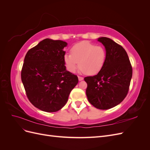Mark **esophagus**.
Returning <instances> with one entry per match:
<instances>
[{
    "label": "esophagus",
    "instance_id": "esophagus-1",
    "mask_svg": "<svg viewBox=\"0 0 150 150\" xmlns=\"http://www.w3.org/2000/svg\"><path fill=\"white\" fill-rule=\"evenodd\" d=\"M78 79H79V81H83V77L78 76Z\"/></svg>",
    "mask_w": 150,
    "mask_h": 150
}]
</instances>
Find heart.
<instances>
[{"mask_svg": "<svg viewBox=\"0 0 150 150\" xmlns=\"http://www.w3.org/2000/svg\"><path fill=\"white\" fill-rule=\"evenodd\" d=\"M71 52L64 56L65 66L71 72L76 71L79 62L81 72L88 75L96 74L102 69L106 59V49L89 41L76 44L71 49Z\"/></svg>", "mask_w": 150, "mask_h": 150, "instance_id": "obj_1", "label": "heart"}]
</instances>
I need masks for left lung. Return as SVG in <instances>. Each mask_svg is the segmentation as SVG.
<instances>
[{
    "mask_svg": "<svg viewBox=\"0 0 150 150\" xmlns=\"http://www.w3.org/2000/svg\"><path fill=\"white\" fill-rule=\"evenodd\" d=\"M106 51V59L97 75L84 78L89 102L99 110H108L121 103L128 93L133 70L127 52L106 37L98 39Z\"/></svg>",
    "mask_w": 150,
    "mask_h": 150,
    "instance_id": "left-lung-1",
    "label": "left lung"
}]
</instances>
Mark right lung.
<instances>
[{
    "mask_svg": "<svg viewBox=\"0 0 150 150\" xmlns=\"http://www.w3.org/2000/svg\"><path fill=\"white\" fill-rule=\"evenodd\" d=\"M67 45L62 40L45 39L25 56L22 82L29 100L40 110H60L78 83L77 76L66 69L63 49Z\"/></svg>",
    "mask_w": 150,
    "mask_h": 150,
    "instance_id": "1",
    "label": "right lung"
}]
</instances>
